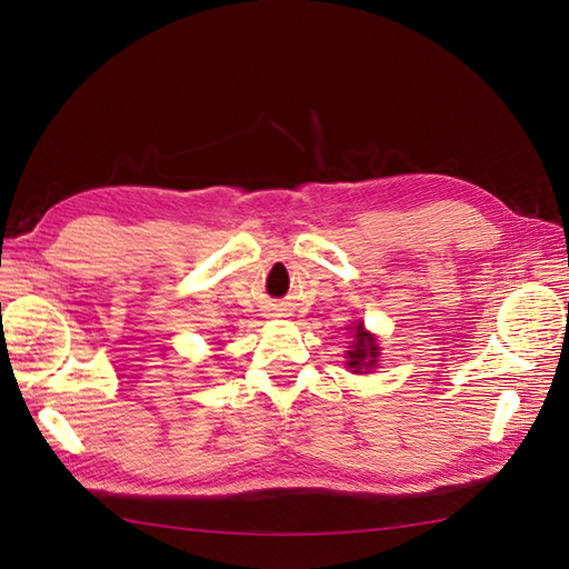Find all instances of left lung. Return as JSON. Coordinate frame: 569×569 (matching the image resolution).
Returning a JSON list of instances; mask_svg holds the SVG:
<instances>
[{"label": "left lung", "mask_w": 569, "mask_h": 569, "mask_svg": "<svg viewBox=\"0 0 569 569\" xmlns=\"http://www.w3.org/2000/svg\"><path fill=\"white\" fill-rule=\"evenodd\" d=\"M353 336H356V341H353V351H349V358H351L349 366L356 368V373H358V370H368L376 366L378 343L373 336L363 329V323H358Z\"/></svg>", "instance_id": "obj_1"}]
</instances>
